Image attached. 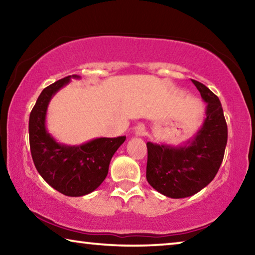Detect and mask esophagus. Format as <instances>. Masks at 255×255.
Masks as SVG:
<instances>
[{"label":"esophagus","instance_id":"obj_1","mask_svg":"<svg viewBox=\"0 0 255 255\" xmlns=\"http://www.w3.org/2000/svg\"><path fill=\"white\" fill-rule=\"evenodd\" d=\"M145 126L143 124H138L137 126L135 127V130H133V132H135L136 136H143L145 133Z\"/></svg>","mask_w":255,"mask_h":255}]
</instances>
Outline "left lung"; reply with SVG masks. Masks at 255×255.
<instances>
[{
    "mask_svg": "<svg viewBox=\"0 0 255 255\" xmlns=\"http://www.w3.org/2000/svg\"><path fill=\"white\" fill-rule=\"evenodd\" d=\"M192 83L207 103L200 128L183 144H146V179L156 191L173 199L196 195L214 180L227 144V125L218 97L200 82Z\"/></svg>",
    "mask_w": 255,
    "mask_h": 255,
    "instance_id": "8db88e82",
    "label": "left lung"
}]
</instances>
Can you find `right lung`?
<instances>
[{
    "mask_svg": "<svg viewBox=\"0 0 255 255\" xmlns=\"http://www.w3.org/2000/svg\"><path fill=\"white\" fill-rule=\"evenodd\" d=\"M71 79L70 75L47 86L38 97L29 118V141L38 173L51 188L68 197H81L93 192L108 175L114 154L126 140V136L94 138L81 145L59 143L46 126L49 102Z\"/></svg>",
    "mask_w": 255,
    "mask_h": 255,
    "instance_id": "1",
    "label": "right lung"
}]
</instances>
